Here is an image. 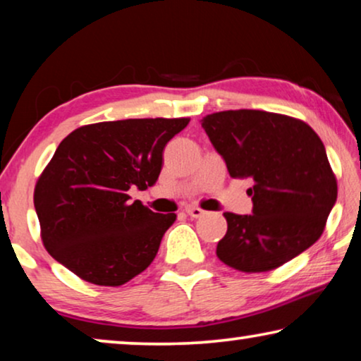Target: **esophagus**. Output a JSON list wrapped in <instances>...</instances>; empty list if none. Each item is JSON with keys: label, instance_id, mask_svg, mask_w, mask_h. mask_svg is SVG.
<instances>
[{"label": "esophagus", "instance_id": "esophagus-1", "mask_svg": "<svg viewBox=\"0 0 361 361\" xmlns=\"http://www.w3.org/2000/svg\"><path fill=\"white\" fill-rule=\"evenodd\" d=\"M185 214L189 215V216H192V219H200V216L204 215L205 212L202 210V209H199V207H187Z\"/></svg>", "mask_w": 361, "mask_h": 361}]
</instances>
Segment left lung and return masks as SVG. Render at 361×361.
I'll return each mask as SVG.
<instances>
[{"label": "left lung", "instance_id": "8db88e82", "mask_svg": "<svg viewBox=\"0 0 361 361\" xmlns=\"http://www.w3.org/2000/svg\"><path fill=\"white\" fill-rule=\"evenodd\" d=\"M231 177H251V215L226 212L216 256L243 273L288 263L322 235L337 202V180L312 128L261 110H228L202 120Z\"/></svg>", "mask_w": 361, "mask_h": 361}]
</instances>
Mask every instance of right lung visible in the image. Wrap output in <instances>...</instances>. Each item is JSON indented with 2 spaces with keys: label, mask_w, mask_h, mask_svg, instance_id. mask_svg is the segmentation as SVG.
<instances>
[{
  "label": "right lung",
  "mask_w": 361,
  "mask_h": 361,
  "mask_svg": "<svg viewBox=\"0 0 361 361\" xmlns=\"http://www.w3.org/2000/svg\"><path fill=\"white\" fill-rule=\"evenodd\" d=\"M189 118L103 121L72 131L34 189L49 255L83 281L121 286L156 258L176 214L130 202L128 190L154 185L167 142Z\"/></svg>",
  "instance_id": "obj_1"
}]
</instances>
